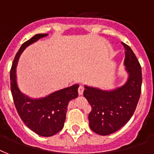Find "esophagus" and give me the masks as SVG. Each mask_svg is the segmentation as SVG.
Returning <instances> with one entry per match:
<instances>
[{"mask_svg":"<svg viewBox=\"0 0 154 154\" xmlns=\"http://www.w3.org/2000/svg\"><path fill=\"white\" fill-rule=\"evenodd\" d=\"M83 92H84V87L83 86H79V88H78V94L79 95H82L83 94Z\"/></svg>","mask_w":154,"mask_h":154,"instance_id":"34e87169","label":"esophagus"}]
</instances>
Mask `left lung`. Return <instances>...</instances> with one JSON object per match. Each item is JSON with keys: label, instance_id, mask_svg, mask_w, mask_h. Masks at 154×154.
Wrapping results in <instances>:
<instances>
[{"label": "left lung", "instance_id": "8db88e82", "mask_svg": "<svg viewBox=\"0 0 154 154\" xmlns=\"http://www.w3.org/2000/svg\"><path fill=\"white\" fill-rule=\"evenodd\" d=\"M122 45L125 54L124 65L128 72L125 84L109 91L85 85L84 97L92 107L89 127L102 136L115 133L129 122L141 96V65L131 48L123 42Z\"/></svg>", "mask_w": 154, "mask_h": 154}]
</instances>
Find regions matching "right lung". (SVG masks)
<instances>
[{
	"label": "right lung",
	"instance_id": "obj_1",
	"mask_svg": "<svg viewBox=\"0 0 154 154\" xmlns=\"http://www.w3.org/2000/svg\"><path fill=\"white\" fill-rule=\"evenodd\" d=\"M47 35V33L37 34L25 42L16 54L10 70L11 92L18 114L31 130L42 137L53 136L62 129L68 104L77 97V89L79 87V85H73L39 99L30 98L20 91L16 75L18 59L26 47Z\"/></svg>",
	"mask_w": 154,
	"mask_h": 154
}]
</instances>
